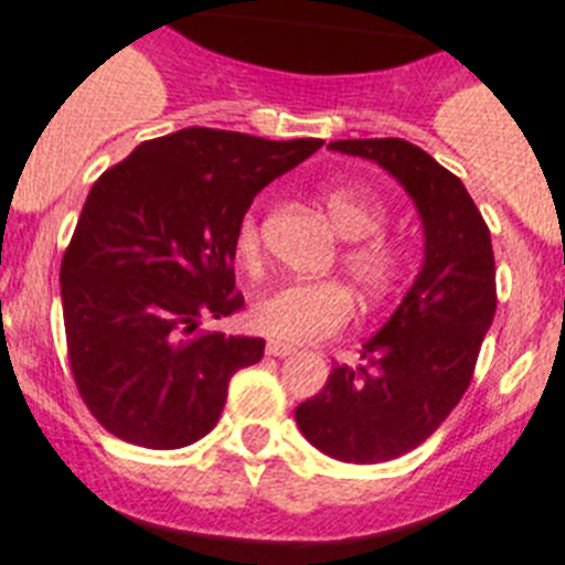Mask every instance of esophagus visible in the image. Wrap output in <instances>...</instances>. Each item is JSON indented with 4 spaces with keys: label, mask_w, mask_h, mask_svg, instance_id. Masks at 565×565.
<instances>
[{
    "label": "esophagus",
    "mask_w": 565,
    "mask_h": 565,
    "mask_svg": "<svg viewBox=\"0 0 565 565\" xmlns=\"http://www.w3.org/2000/svg\"><path fill=\"white\" fill-rule=\"evenodd\" d=\"M267 354L270 358H287V354H295V349L289 343H281V340H267Z\"/></svg>",
    "instance_id": "esophagus-1"
}]
</instances>
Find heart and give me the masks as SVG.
<instances>
[{"mask_svg": "<svg viewBox=\"0 0 565 565\" xmlns=\"http://www.w3.org/2000/svg\"><path fill=\"white\" fill-rule=\"evenodd\" d=\"M329 220L334 231L349 238L340 253L343 270L371 295H383L399 276V250L380 233L385 225V207L358 188L329 185L323 191ZM233 250L245 264L262 258V233L253 213L238 220L233 233ZM352 292L338 281H287L270 289L253 303V327L284 343H315L340 332L352 318Z\"/></svg>", "mask_w": 565, "mask_h": 565, "instance_id": "b5f03b06", "label": "heart"}]
</instances>
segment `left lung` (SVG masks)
I'll return each mask as SVG.
<instances>
[{
  "mask_svg": "<svg viewBox=\"0 0 565 565\" xmlns=\"http://www.w3.org/2000/svg\"><path fill=\"white\" fill-rule=\"evenodd\" d=\"M329 149L388 171L414 200L425 233L419 276L363 343V363L334 365L327 385L295 408L320 454L377 465L422 445L465 396L495 315V258L467 188L428 151L399 137L334 140Z\"/></svg>",
  "mask_w": 565,
  "mask_h": 565,
  "instance_id": "left-lung-1",
  "label": "left lung"
}]
</instances>
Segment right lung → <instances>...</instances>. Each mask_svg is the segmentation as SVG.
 Returning a JSON list of instances; mask_svg holds the SVG:
<instances>
[{
  "label": "right lung",
  "instance_id": "add662e5",
  "mask_svg": "<svg viewBox=\"0 0 565 565\" xmlns=\"http://www.w3.org/2000/svg\"><path fill=\"white\" fill-rule=\"evenodd\" d=\"M320 146L191 126L100 174L61 262V307L78 394L109 434L151 450L211 434L264 340L200 332V320L242 309L238 220Z\"/></svg>",
  "mask_w": 565,
  "mask_h": 565
}]
</instances>
